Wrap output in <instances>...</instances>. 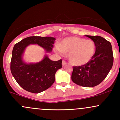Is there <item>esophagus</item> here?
<instances>
[{"label": "esophagus", "mask_w": 120, "mask_h": 120, "mask_svg": "<svg viewBox=\"0 0 120 120\" xmlns=\"http://www.w3.org/2000/svg\"><path fill=\"white\" fill-rule=\"evenodd\" d=\"M67 62H66L65 61H64V60H63V63H62V65H63V66H65L66 64H67Z\"/></svg>", "instance_id": "34e87169"}]
</instances>
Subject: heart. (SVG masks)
I'll return each instance as SVG.
<instances>
[{"mask_svg": "<svg viewBox=\"0 0 120 120\" xmlns=\"http://www.w3.org/2000/svg\"><path fill=\"white\" fill-rule=\"evenodd\" d=\"M56 51L61 55L68 53V59L71 64L81 66L88 63L93 58L95 51V45L90 39L68 37L56 46Z\"/></svg>", "mask_w": 120, "mask_h": 120, "instance_id": "1", "label": "heart"}]
</instances>
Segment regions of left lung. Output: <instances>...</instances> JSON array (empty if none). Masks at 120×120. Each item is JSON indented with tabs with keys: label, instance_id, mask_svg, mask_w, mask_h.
Wrapping results in <instances>:
<instances>
[{
	"label": "left lung",
	"instance_id": "8db88e82",
	"mask_svg": "<svg viewBox=\"0 0 120 120\" xmlns=\"http://www.w3.org/2000/svg\"><path fill=\"white\" fill-rule=\"evenodd\" d=\"M93 41L96 50L87 64L73 67L71 80L79 86L92 87L101 83L107 76L113 64L112 45L100 36L86 35Z\"/></svg>",
	"mask_w": 120,
	"mask_h": 120
}]
</instances>
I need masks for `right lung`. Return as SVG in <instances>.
Returning a JSON list of instances; mask_svg holds the SVG:
<instances>
[{
    "instance_id": "1",
    "label": "right lung",
    "mask_w": 120,
    "mask_h": 120,
    "mask_svg": "<svg viewBox=\"0 0 120 120\" xmlns=\"http://www.w3.org/2000/svg\"><path fill=\"white\" fill-rule=\"evenodd\" d=\"M55 39L49 37H29L18 42L13 47L11 71L17 83L27 91L39 93L50 87L55 82L56 71L62 68V60L52 61L47 55H45L39 63L27 64L22 59L25 49L33 44L42 47L46 52H51Z\"/></svg>"
}]
</instances>
